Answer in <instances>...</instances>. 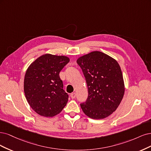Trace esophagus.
Listing matches in <instances>:
<instances>
[{"label":"esophagus","instance_id":"obj_1","mask_svg":"<svg viewBox=\"0 0 151 151\" xmlns=\"http://www.w3.org/2000/svg\"><path fill=\"white\" fill-rule=\"evenodd\" d=\"M76 93H71L70 94V96H71V99H75V97H76Z\"/></svg>","mask_w":151,"mask_h":151}]
</instances>
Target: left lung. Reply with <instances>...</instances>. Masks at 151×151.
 <instances>
[{
    "label": "left lung",
    "mask_w": 151,
    "mask_h": 151,
    "mask_svg": "<svg viewBox=\"0 0 151 151\" xmlns=\"http://www.w3.org/2000/svg\"><path fill=\"white\" fill-rule=\"evenodd\" d=\"M77 63L82 70L88 96L80 104L90 118L107 117L117 109L124 95V82L120 67L115 60L100 51L80 57Z\"/></svg>",
    "instance_id": "8db88e82"
}]
</instances>
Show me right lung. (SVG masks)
I'll return each mask as SVG.
<instances>
[{"label": "right lung", "mask_w": 151, "mask_h": 151, "mask_svg": "<svg viewBox=\"0 0 151 151\" xmlns=\"http://www.w3.org/2000/svg\"><path fill=\"white\" fill-rule=\"evenodd\" d=\"M65 56L46 54L29 66L24 81L26 98L31 107L44 116H53L61 112L68 100L63 90L60 72L69 63Z\"/></svg>", "instance_id": "1"}]
</instances>
